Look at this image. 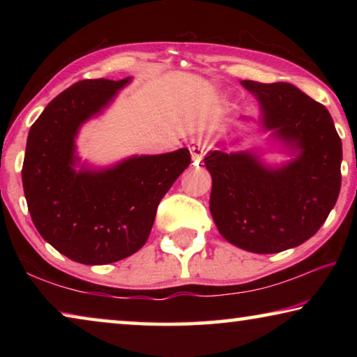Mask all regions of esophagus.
<instances>
[{
    "mask_svg": "<svg viewBox=\"0 0 357 357\" xmlns=\"http://www.w3.org/2000/svg\"><path fill=\"white\" fill-rule=\"evenodd\" d=\"M189 149L192 153L193 162H200L204 157V154L208 153L206 143H204L202 138H192V140L189 142Z\"/></svg>",
    "mask_w": 357,
    "mask_h": 357,
    "instance_id": "obj_1",
    "label": "esophagus"
}]
</instances>
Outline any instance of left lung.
<instances>
[{
    "label": "left lung",
    "mask_w": 357,
    "mask_h": 357,
    "mask_svg": "<svg viewBox=\"0 0 357 357\" xmlns=\"http://www.w3.org/2000/svg\"><path fill=\"white\" fill-rule=\"evenodd\" d=\"M241 84L259 104V126L294 155L264 164L257 151H211L209 209L229 244L253 253L293 249L315 234L335 206L342 140L328 108L289 83ZM243 119H247L243 116Z\"/></svg>",
    "instance_id": "obj_1"
}]
</instances>
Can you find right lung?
I'll return each mask as SVG.
<instances>
[{
    "label": "right lung",
    "mask_w": 357,
    "mask_h": 357,
    "mask_svg": "<svg viewBox=\"0 0 357 357\" xmlns=\"http://www.w3.org/2000/svg\"><path fill=\"white\" fill-rule=\"evenodd\" d=\"M130 82H77L45 107L28 134L22 181L34 227L82 264L114 263L140 250L160 200L190 164L187 148L132 155L105 168L80 160L78 130Z\"/></svg>",
    "instance_id": "add662e5"
}]
</instances>
